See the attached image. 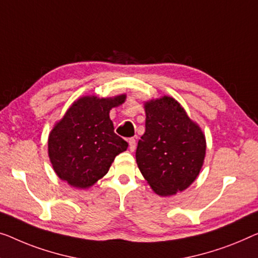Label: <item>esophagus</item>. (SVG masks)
Here are the masks:
<instances>
[{"mask_svg":"<svg viewBox=\"0 0 258 258\" xmlns=\"http://www.w3.org/2000/svg\"><path fill=\"white\" fill-rule=\"evenodd\" d=\"M128 146H130V151L134 152V149H136V147H137V142H136V139H134V138H130Z\"/></svg>","mask_w":258,"mask_h":258,"instance_id":"34e87169","label":"esophagus"}]
</instances>
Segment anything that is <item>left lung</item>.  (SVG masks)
Wrapping results in <instances>:
<instances>
[{
  "mask_svg": "<svg viewBox=\"0 0 258 258\" xmlns=\"http://www.w3.org/2000/svg\"><path fill=\"white\" fill-rule=\"evenodd\" d=\"M146 131L136 159L142 176L160 196L185 190L201 171L205 137L177 101L164 97L145 104Z\"/></svg>",
  "mask_w": 258,
  "mask_h": 258,
  "instance_id": "obj_1",
  "label": "left lung"
}]
</instances>
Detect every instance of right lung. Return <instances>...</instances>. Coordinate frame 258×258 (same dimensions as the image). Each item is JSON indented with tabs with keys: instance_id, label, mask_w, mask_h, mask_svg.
<instances>
[{
	"instance_id": "add662e5",
	"label": "right lung",
	"mask_w": 258,
	"mask_h": 258,
	"mask_svg": "<svg viewBox=\"0 0 258 258\" xmlns=\"http://www.w3.org/2000/svg\"><path fill=\"white\" fill-rule=\"evenodd\" d=\"M114 98L86 96L69 107L48 137V155L62 180L75 187H89L102 178L127 142L113 132L110 110L124 103Z\"/></svg>"
}]
</instances>
